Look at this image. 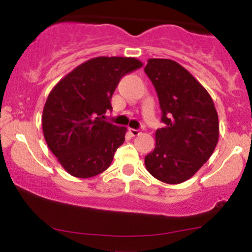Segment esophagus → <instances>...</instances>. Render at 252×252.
Here are the masks:
<instances>
[{"label":"esophagus","mask_w":252,"mask_h":252,"mask_svg":"<svg viewBox=\"0 0 252 252\" xmlns=\"http://www.w3.org/2000/svg\"><path fill=\"white\" fill-rule=\"evenodd\" d=\"M129 133H130L133 136H138L139 134H140V130H138V129L130 128V129H129Z\"/></svg>","instance_id":"esophagus-1"}]
</instances>
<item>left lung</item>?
I'll return each mask as SVG.
<instances>
[{
    "mask_svg": "<svg viewBox=\"0 0 252 252\" xmlns=\"http://www.w3.org/2000/svg\"><path fill=\"white\" fill-rule=\"evenodd\" d=\"M145 72L155 86L165 126L155 133L146 170L161 182L189 180L208 161L219 140V121L211 94L176 61L149 59Z\"/></svg>",
    "mask_w": 252,
    "mask_h": 252,
    "instance_id": "left-lung-1",
    "label": "left lung"
}]
</instances>
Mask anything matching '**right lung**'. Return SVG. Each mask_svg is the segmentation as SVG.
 Masks as SVG:
<instances>
[{"label": "right lung", "mask_w": 252, "mask_h": 252, "mask_svg": "<svg viewBox=\"0 0 252 252\" xmlns=\"http://www.w3.org/2000/svg\"><path fill=\"white\" fill-rule=\"evenodd\" d=\"M143 66L135 58L98 56L75 67L54 86L44 104L41 128L48 148L67 173L99 175L111 166L126 128L104 121L122 77Z\"/></svg>", "instance_id": "obj_1"}]
</instances>
